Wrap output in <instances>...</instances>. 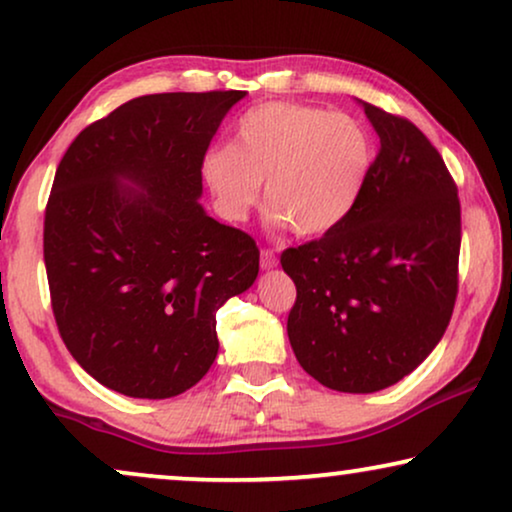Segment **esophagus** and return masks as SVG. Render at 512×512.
<instances>
[{"label":"esophagus","mask_w":512,"mask_h":512,"mask_svg":"<svg viewBox=\"0 0 512 512\" xmlns=\"http://www.w3.org/2000/svg\"><path fill=\"white\" fill-rule=\"evenodd\" d=\"M277 265V256H275V251L272 249H263L261 251V268H265V270H272Z\"/></svg>","instance_id":"34e87169"}]
</instances>
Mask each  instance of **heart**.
<instances>
[{"label": "heart", "mask_w": 512, "mask_h": 512, "mask_svg": "<svg viewBox=\"0 0 512 512\" xmlns=\"http://www.w3.org/2000/svg\"><path fill=\"white\" fill-rule=\"evenodd\" d=\"M366 125L342 111L265 102L235 125V142L212 146L202 177L219 212L242 221L261 195L270 219L296 235H324L352 214L373 170Z\"/></svg>", "instance_id": "heart-1"}]
</instances>
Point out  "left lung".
<instances>
[{
	"mask_svg": "<svg viewBox=\"0 0 512 512\" xmlns=\"http://www.w3.org/2000/svg\"><path fill=\"white\" fill-rule=\"evenodd\" d=\"M380 151L352 214L291 247L286 331L307 375L373 394L410 375L450 324L459 291L461 207L452 174L408 118L361 102Z\"/></svg>",
	"mask_w": 512,
	"mask_h": 512,
	"instance_id": "8db88e82",
	"label": "left lung"
}]
</instances>
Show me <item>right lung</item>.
Instances as JSON below:
<instances>
[{
	"instance_id": "obj_1",
	"label": "right lung",
	"mask_w": 512,
	"mask_h": 512,
	"mask_svg": "<svg viewBox=\"0 0 512 512\" xmlns=\"http://www.w3.org/2000/svg\"><path fill=\"white\" fill-rule=\"evenodd\" d=\"M244 95L135 97L81 130L55 170L53 317L76 363L118 394L172 398L198 384L219 352L216 312L258 275L254 237L198 202L202 158Z\"/></svg>"
}]
</instances>
